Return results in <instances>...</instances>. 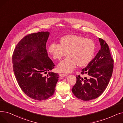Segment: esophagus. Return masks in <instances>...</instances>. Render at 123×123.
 <instances>
[{"label": "esophagus", "mask_w": 123, "mask_h": 123, "mask_svg": "<svg viewBox=\"0 0 123 123\" xmlns=\"http://www.w3.org/2000/svg\"><path fill=\"white\" fill-rule=\"evenodd\" d=\"M59 75L60 77H65V76H67L66 74H62V73H60Z\"/></svg>", "instance_id": "1"}]
</instances>
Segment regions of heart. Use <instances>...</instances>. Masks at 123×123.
I'll return each instance as SVG.
<instances>
[{"label": "heart", "instance_id": "heart-1", "mask_svg": "<svg viewBox=\"0 0 123 123\" xmlns=\"http://www.w3.org/2000/svg\"><path fill=\"white\" fill-rule=\"evenodd\" d=\"M94 42L82 37L69 35L62 37L60 44L53 43L50 45L48 51L54 59L60 60L67 54L68 56L57 67L58 71L69 73L77 64L82 67L87 65L92 60L95 52Z\"/></svg>", "mask_w": 123, "mask_h": 123}]
</instances>
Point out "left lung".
<instances>
[{
	"instance_id": "obj_1",
	"label": "left lung",
	"mask_w": 123,
	"mask_h": 123,
	"mask_svg": "<svg viewBox=\"0 0 123 123\" xmlns=\"http://www.w3.org/2000/svg\"><path fill=\"white\" fill-rule=\"evenodd\" d=\"M101 46L97 55L87 66L82 69L81 74L87 77L76 76V82L72 89L75 97L82 100H90L103 93L111 77L114 60L111 58L108 45L98 38Z\"/></svg>"
}]
</instances>
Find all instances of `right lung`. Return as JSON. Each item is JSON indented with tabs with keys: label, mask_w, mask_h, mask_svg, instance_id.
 Instances as JSON below:
<instances>
[{
	"label": "right lung",
	"mask_w": 123,
	"mask_h": 123,
	"mask_svg": "<svg viewBox=\"0 0 123 123\" xmlns=\"http://www.w3.org/2000/svg\"><path fill=\"white\" fill-rule=\"evenodd\" d=\"M50 33L41 31L25 36L16 46L13 70L19 87L29 97L47 99L55 92L59 75L49 72L55 65L48 55L46 43Z\"/></svg>",
	"instance_id": "add662e5"
}]
</instances>
